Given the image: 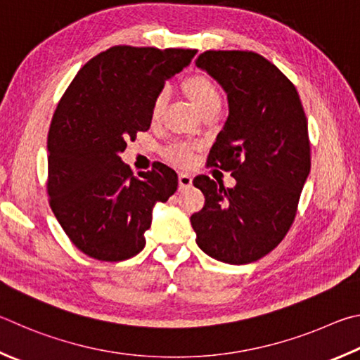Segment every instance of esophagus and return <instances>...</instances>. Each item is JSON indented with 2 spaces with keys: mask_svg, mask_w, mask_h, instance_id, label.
<instances>
[{
  "mask_svg": "<svg viewBox=\"0 0 360 360\" xmlns=\"http://www.w3.org/2000/svg\"><path fill=\"white\" fill-rule=\"evenodd\" d=\"M193 185V176L186 172H180L179 174V186L180 190H188Z\"/></svg>",
  "mask_w": 360,
  "mask_h": 360,
  "instance_id": "34e87169",
  "label": "esophagus"
}]
</instances>
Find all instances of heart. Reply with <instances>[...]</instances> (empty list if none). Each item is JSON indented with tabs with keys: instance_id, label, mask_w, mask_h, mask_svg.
Here are the masks:
<instances>
[{
	"instance_id": "1",
	"label": "heart",
	"mask_w": 360,
	"mask_h": 360,
	"mask_svg": "<svg viewBox=\"0 0 360 360\" xmlns=\"http://www.w3.org/2000/svg\"><path fill=\"white\" fill-rule=\"evenodd\" d=\"M181 90L202 115L209 110H219V107H221V91H219L215 82L207 77V75H190V77L181 82ZM166 91L156 94L153 104H151V120L153 122H158L161 118L164 107H166ZM166 158L176 166H188L193 161V147L181 142L172 143L166 148Z\"/></svg>"
}]
</instances>
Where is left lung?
<instances>
[{
	"label": "left lung",
	"instance_id": "1",
	"mask_svg": "<svg viewBox=\"0 0 360 360\" xmlns=\"http://www.w3.org/2000/svg\"><path fill=\"white\" fill-rule=\"evenodd\" d=\"M196 66L228 94L229 115L209 164L232 170L236 186L198 175L193 184L205 205L191 226L205 255L250 264L269 255L294 221L311 166L307 117L295 86L261 55L207 50Z\"/></svg>",
	"mask_w": 360,
	"mask_h": 360
}]
</instances>
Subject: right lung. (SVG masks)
Masks as SVG:
<instances>
[{"mask_svg": "<svg viewBox=\"0 0 360 360\" xmlns=\"http://www.w3.org/2000/svg\"><path fill=\"white\" fill-rule=\"evenodd\" d=\"M196 52L110 47L63 94L47 137V193L63 231L86 256L117 262L141 253L153 207L176 191L174 169L153 162L134 176L120 153L150 128L156 94Z\"/></svg>", "mask_w": 360, "mask_h": 360, "instance_id": "obj_1", "label": "right lung"}]
</instances>
